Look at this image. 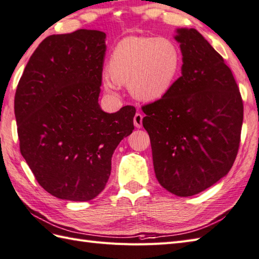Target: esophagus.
<instances>
[{
    "instance_id": "34e87169",
    "label": "esophagus",
    "mask_w": 259,
    "mask_h": 259,
    "mask_svg": "<svg viewBox=\"0 0 259 259\" xmlns=\"http://www.w3.org/2000/svg\"><path fill=\"white\" fill-rule=\"evenodd\" d=\"M142 119H144V115L141 113H136V115L134 117V123L137 128H141L142 126Z\"/></svg>"
}]
</instances>
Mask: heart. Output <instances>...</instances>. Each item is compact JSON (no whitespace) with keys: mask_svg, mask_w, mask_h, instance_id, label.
<instances>
[{"mask_svg":"<svg viewBox=\"0 0 259 259\" xmlns=\"http://www.w3.org/2000/svg\"><path fill=\"white\" fill-rule=\"evenodd\" d=\"M181 64L175 43L167 38L128 36L114 47L102 82L110 95H118L121 84L139 100L151 101L171 89Z\"/></svg>","mask_w":259,"mask_h":259,"instance_id":"b5f03b06","label":"heart"}]
</instances>
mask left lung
Instances as JSON below:
<instances>
[{
    "label": "left lung",
    "instance_id": "1",
    "mask_svg": "<svg viewBox=\"0 0 259 259\" xmlns=\"http://www.w3.org/2000/svg\"><path fill=\"white\" fill-rule=\"evenodd\" d=\"M181 76L142 107L153 168L164 189L199 194L228 174L237 156L244 106L232 70L195 29L177 30Z\"/></svg>",
    "mask_w": 259,
    "mask_h": 259
}]
</instances>
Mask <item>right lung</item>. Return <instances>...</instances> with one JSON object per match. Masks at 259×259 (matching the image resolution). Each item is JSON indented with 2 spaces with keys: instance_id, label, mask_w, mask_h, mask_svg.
<instances>
[{
  "instance_id": "right-lung-1",
  "label": "right lung",
  "mask_w": 259,
  "mask_h": 259,
  "mask_svg": "<svg viewBox=\"0 0 259 259\" xmlns=\"http://www.w3.org/2000/svg\"><path fill=\"white\" fill-rule=\"evenodd\" d=\"M106 33L76 30L46 37L16 88L20 151L43 189L88 201L106 187L115 148L134 126L136 108L99 106Z\"/></svg>"
}]
</instances>
